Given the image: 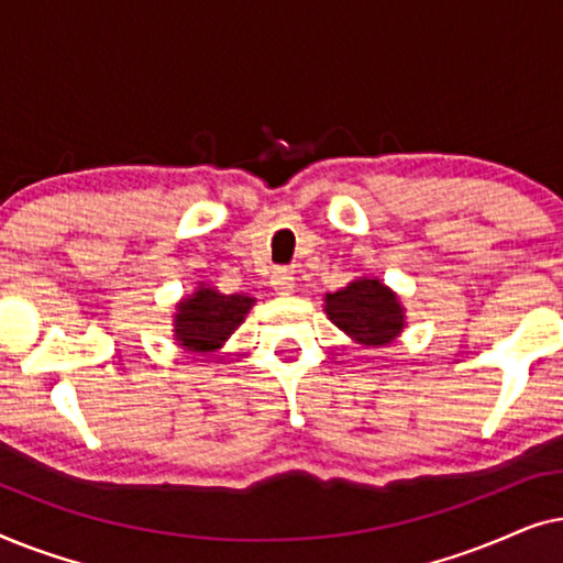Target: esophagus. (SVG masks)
<instances>
[{
  "label": "esophagus",
  "mask_w": 563,
  "mask_h": 563,
  "mask_svg": "<svg viewBox=\"0 0 563 563\" xmlns=\"http://www.w3.org/2000/svg\"><path fill=\"white\" fill-rule=\"evenodd\" d=\"M272 287L276 295H291L295 291V276L287 268H276L272 274Z\"/></svg>",
  "instance_id": "34e87169"
}]
</instances>
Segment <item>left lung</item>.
I'll use <instances>...</instances> for the list:
<instances>
[{
	"instance_id": "8db88e82",
	"label": "left lung",
	"mask_w": 563,
	"mask_h": 563,
	"mask_svg": "<svg viewBox=\"0 0 563 563\" xmlns=\"http://www.w3.org/2000/svg\"><path fill=\"white\" fill-rule=\"evenodd\" d=\"M325 314L361 345H389L405 328V307L376 276H358L349 287L325 295Z\"/></svg>"
}]
</instances>
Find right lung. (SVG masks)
<instances>
[{
	"instance_id": "obj_1",
	"label": "right lung",
	"mask_w": 563,
	"mask_h": 563,
	"mask_svg": "<svg viewBox=\"0 0 563 563\" xmlns=\"http://www.w3.org/2000/svg\"><path fill=\"white\" fill-rule=\"evenodd\" d=\"M256 299L245 295H220L210 284L199 282L195 295L176 305L174 335L184 351L214 353L235 333Z\"/></svg>"
}]
</instances>
